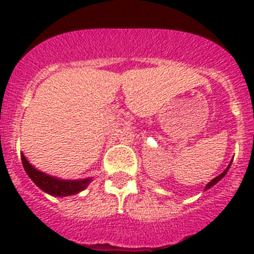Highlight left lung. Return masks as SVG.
I'll use <instances>...</instances> for the list:
<instances>
[{"mask_svg":"<svg viewBox=\"0 0 254 254\" xmlns=\"http://www.w3.org/2000/svg\"><path fill=\"white\" fill-rule=\"evenodd\" d=\"M232 161H233V160H232ZM232 161H230V164H229V165H228V168H226V169L224 170V172L221 173V174H219V176H217V177H215V178L212 179V181H211V182H208L207 185H206V187H205V190H210L211 187H214V186L216 185L217 182H220V181H221V179L224 178V177H225V174H226V173H228L229 168H230V165H232Z\"/></svg>","mask_w":254,"mask_h":254,"instance_id":"8db88e82","label":"left lung"}]
</instances>
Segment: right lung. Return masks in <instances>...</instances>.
<instances>
[{"label":"right lung","instance_id":"right-lung-1","mask_svg":"<svg viewBox=\"0 0 254 254\" xmlns=\"http://www.w3.org/2000/svg\"><path fill=\"white\" fill-rule=\"evenodd\" d=\"M22 167L25 169L29 178L34 182L37 187L55 197H67L80 193L81 190L89 186L93 178L85 179H61L58 177L49 176L47 173L40 172L37 168L33 167L28 161V159L21 154Z\"/></svg>","mask_w":254,"mask_h":254}]
</instances>
